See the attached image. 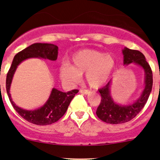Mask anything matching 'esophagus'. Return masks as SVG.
I'll list each match as a JSON object with an SVG mask.
<instances>
[{
  "instance_id": "1",
  "label": "esophagus",
  "mask_w": 160,
  "mask_h": 160,
  "mask_svg": "<svg viewBox=\"0 0 160 160\" xmlns=\"http://www.w3.org/2000/svg\"><path fill=\"white\" fill-rule=\"evenodd\" d=\"M80 92L82 93V94H85V95H88L90 93V91L87 90V89H80Z\"/></svg>"
}]
</instances>
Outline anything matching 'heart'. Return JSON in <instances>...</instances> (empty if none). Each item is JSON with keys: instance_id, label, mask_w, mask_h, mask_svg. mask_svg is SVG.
<instances>
[{"instance_id": "heart-1", "label": "heart", "mask_w": 160, "mask_h": 160, "mask_svg": "<svg viewBox=\"0 0 160 160\" xmlns=\"http://www.w3.org/2000/svg\"><path fill=\"white\" fill-rule=\"evenodd\" d=\"M72 65L65 63L59 68L61 78L71 83H76L86 74V81L90 87L98 89L107 83L115 68V59L109 53L95 49H82L71 58Z\"/></svg>"}]
</instances>
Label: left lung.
<instances>
[{"label": "left lung", "mask_w": 160, "mask_h": 160, "mask_svg": "<svg viewBox=\"0 0 160 160\" xmlns=\"http://www.w3.org/2000/svg\"><path fill=\"white\" fill-rule=\"evenodd\" d=\"M123 65L134 64L143 69L144 72V88L135 102L128 104H121L114 101L111 95L112 80L98 90L102 96L101 103L97 108L96 114L100 120L110 124H120L128 122L137 116L144 107L149 98L153 86V74L144 55L138 50L125 47L122 49Z\"/></svg>", "instance_id": "8db88e82"}]
</instances>
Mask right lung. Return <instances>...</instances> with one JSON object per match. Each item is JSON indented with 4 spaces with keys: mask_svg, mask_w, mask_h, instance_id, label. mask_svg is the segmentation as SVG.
Returning <instances> with one entry per match:
<instances>
[{
    "mask_svg": "<svg viewBox=\"0 0 160 160\" xmlns=\"http://www.w3.org/2000/svg\"><path fill=\"white\" fill-rule=\"evenodd\" d=\"M58 47L52 43H36L32 44L14 56L12 65L7 73L6 88L11 104L16 111L29 122L39 126H46L57 122L65 114L71 100L79 92L78 89H74L68 92H64L56 88H52L46 103L35 110L23 109L16 105L12 100L10 86L18 66L25 60L33 58L56 61L58 57Z\"/></svg>",
    "mask_w": 160,
    "mask_h": 160,
    "instance_id": "1",
    "label": "right lung"
}]
</instances>
